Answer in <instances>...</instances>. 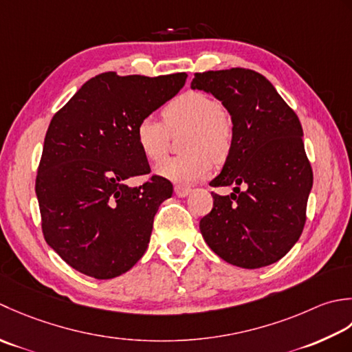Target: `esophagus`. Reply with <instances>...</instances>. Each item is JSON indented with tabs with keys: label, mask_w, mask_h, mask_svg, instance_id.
I'll return each instance as SVG.
<instances>
[{
	"label": "esophagus",
	"mask_w": 352,
	"mask_h": 352,
	"mask_svg": "<svg viewBox=\"0 0 352 352\" xmlns=\"http://www.w3.org/2000/svg\"><path fill=\"white\" fill-rule=\"evenodd\" d=\"M175 192H176V196H179V197H186L191 192V188H188V186L176 185L175 186Z\"/></svg>",
	"instance_id": "1"
}]
</instances>
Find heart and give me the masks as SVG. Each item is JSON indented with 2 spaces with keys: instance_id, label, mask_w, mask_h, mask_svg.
Instances as JSON below:
<instances>
[{
  "instance_id": "heart-1",
  "label": "heart",
  "mask_w": 352,
  "mask_h": 352,
  "mask_svg": "<svg viewBox=\"0 0 352 352\" xmlns=\"http://www.w3.org/2000/svg\"><path fill=\"white\" fill-rule=\"evenodd\" d=\"M164 121L147 116L135 127V140L148 161L157 162L168 153L171 135L186 131L185 155L171 157L156 167V173L176 184L190 185L223 162L231 153L234 127L216 98L200 91L177 96L162 109Z\"/></svg>"
}]
</instances>
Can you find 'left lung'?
I'll return each instance as SVG.
<instances>
[{"label":"left lung","mask_w":352,"mask_h":352,"mask_svg":"<svg viewBox=\"0 0 352 352\" xmlns=\"http://www.w3.org/2000/svg\"><path fill=\"white\" fill-rule=\"evenodd\" d=\"M191 88L220 100L234 127L231 153L210 182L234 185V192H212V210L200 220V232L234 266L260 269L276 263L302 234L313 186L299 118L274 85L252 69L196 73Z\"/></svg>","instance_id":"1"}]
</instances>
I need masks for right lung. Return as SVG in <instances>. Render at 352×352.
Masks as SVG:
<instances>
[{
	"mask_svg": "<svg viewBox=\"0 0 352 352\" xmlns=\"http://www.w3.org/2000/svg\"><path fill=\"white\" fill-rule=\"evenodd\" d=\"M186 74L160 77L103 73L54 113L36 176L42 232L71 267L96 279L126 274L144 255L153 219L173 195L166 177L148 175L135 140L141 118L173 98Z\"/></svg>",
	"mask_w": 352,
	"mask_h": 352,
	"instance_id": "right-lung-1",
	"label": "right lung"
}]
</instances>
